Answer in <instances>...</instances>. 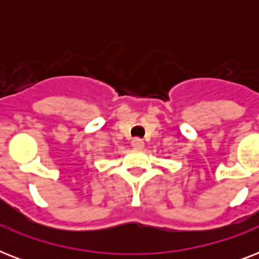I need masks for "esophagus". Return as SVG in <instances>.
I'll list each match as a JSON object with an SVG mask.
<instances>
[{"label":"esophagus","instance_id":"esophagus-1","mask_svg":"<svg viewBox=\"0 0 259 259\" xmlns=\"http://www.w3.org/2000/svg\"><path fill=\"white\" fill-rule=\"evenodd\" d=\"M132 146L136 148V149H142V148H144V141H142L141 138H133Z\"/></svg>","mask_w":259,"mask_h":259}]
</instances>
